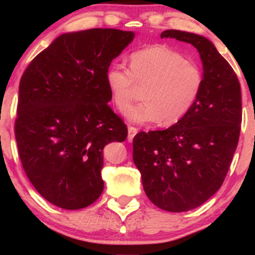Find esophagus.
<instances>
[{
  "instance_id": "1",
  "label": "esophagus",
  "mask_w": 255,
  "mask_h": 255,
  "mask_svg": "<svg viewBox=\"0 0 255 255\" xmlns=\"http://www.w3.org/2000/svg\"><path fill=\"white\" fill-rule=\"evenodd\" d=\"M136 133H137V128L133 127V126H129V127H128V136H127L128 141H131L133 137L136 135Z\"/></svg>"
}]
</instances>
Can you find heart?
Segmentation results:
<instances>
[{
	"mask_svg": "<svg viewBox=\"0 0 255 255\" xmlns=\"http://www.w3.org/2000/svg\"><path fill=\"white\" fill-rule=\"evenodd\" d=\"M107 84L113 101L124 111L144 87V102L126 111L134 124L158 122L171 126L180 122L197 103L203 89V72L182 54L164 44L146 46L129 57V69L122 64L108 68Z\"/></svg>",
	"mask_w": 255,
	"mask_h": 255,
	"instance_id": "1",
	"label": "heart"
}]
</instances>
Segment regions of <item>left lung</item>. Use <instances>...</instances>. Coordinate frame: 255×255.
<instances>
[{"label": "left lung", "instance_id": "left-lung-1", "mask_svg": "<svg viewBox=\"0 0 255 255\" xmlns=\"http://www.w3.org/2000/svg\"><path fill=\"white\" fill-rule=\"evenodd\" d=\"M160 37L197 49L203 89L176 125L134 136L133 160L152 203L165 211L184 212L203 205L223 184L241 129V86L228 61L205 37L178 30H166Z\"/></svg>", "mask_w": 255, "mask_h": 255}]
</instances>
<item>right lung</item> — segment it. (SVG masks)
<instances>
[{
  "label": "right lung",
  "instance_id": "right-lung-1",
  "mask_svg": "<svg viewBox=\"0 0 255 255\" xmlns=\"http://www.w3.org/2000/svg\"><path fill=\"white\" fill-rule=\"evenodd\" d=\"M133 38L116 28L61 34L22 74L14 126L19 157L37 192L61 209H84L101 197L104 146L127 137L108 105L105 74Z\"/></svg>",
  "mask_w": 255,
  "mask_h": 255
}]
</instances>
